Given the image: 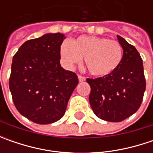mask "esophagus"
I'll return each mask as SVG.
<instances>
[{"instance_id":"obj_1","label":"esophagus","mask_w":153,"mask_h":153,"mask_svg":"<svg viewBox=\"0 0 153 153\" xmlns=\"http://www.w3.org/2000/svg\"><path fill=\"white\" fill-rule=\"evenodd\" d=\"M78 80H79V82H84V81H86V78L81 75H78Z\"/></svg>"}]
</instances>
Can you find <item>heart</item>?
<instances>
[{"mask_svg":"<svg viewBox=\"0 0 153 153\" xmlns=\"http://www.w3.org/2000/svg\"><path fill=\"white\" fill-rule=\"evenodd\" d=\"M64 63L72 66L83 58V65L88 73L94 76H106L120 65L123 48L117 42L105 37L82 36L64 42L60 47Z\"/></svg>","mask_w":153,"mask_h":153,"instance_id":"b5f03b06","label":"heart"}]
</instances>
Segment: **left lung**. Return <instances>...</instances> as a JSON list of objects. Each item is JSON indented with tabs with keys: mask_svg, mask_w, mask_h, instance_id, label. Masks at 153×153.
<instances>
[{
	"mask_svg": "<svg viewBox=\"0 0 153 153\" xmlns=\"http://www.w3.org/2000/svg\"><path fill=\"white\" fill-rule=\"evenodd\" d=\"M123 54L113 73L95 79L88 78L90 85L89 103L94 114L108 122H122L140 108L146 79L142 59L136 48L117 36Z\"/></svg>",
	"mask_w": 153,
	"mask_h": 153,
	"instance_id": "left-lung-1",
	"label": "left lung"
}]
</instances>
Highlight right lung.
<instances>
[{
    "label": "right lung",
    "instance_id": "right-lung-1",
    "mask_svg": "<svg viewBox=\"0 0 153 153\" xmlns=\"http://www.w3.org/2000/svg\"><path fill=\"white\" fill-rule=\"evenodd\" d=\"M61 33L28 40L13 59L9 88L22 116L48 124L65 115L68 101L78 84L76 74L60 65Z\"/></svg>",
    "mask_w": 153,
    "mask_h": 153
}]
</instances>
